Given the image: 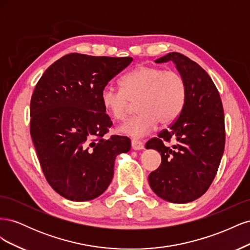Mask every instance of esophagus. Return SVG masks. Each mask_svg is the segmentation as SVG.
Here are the masks:
<instances>
[{
  "label": "esophagus",
  "mask_w": 250,
  "mask_h": 250,
  "mask_svg": "<svg viewBox=\"0 0 250 250\" xmlns=\"http://www.w3.org/2000/svg\"><path fill=\"white\" fill-rule=\"evenodd\" d=\"M131 147L134 150H142V149H144V144H143L142 141L132 140L131 141Z\"/></svg>",
  "instance_id": "34e87169"
}]
</instances>
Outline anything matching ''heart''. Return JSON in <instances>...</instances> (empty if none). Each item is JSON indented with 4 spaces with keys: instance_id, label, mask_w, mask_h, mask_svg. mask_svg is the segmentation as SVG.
I'll return each instance as SVG.
<instances>
[{
    "instance_id": "heart-1",
    "label": "heart",
    "mask_w": 250,
    "mask_h": 250,
    "mask_svg": "<svg viewBox=\"0 0 250 250\" xmlns=\"http://www.w3.org/2000/svg\"><path fill=\"white\" fill-rule=\"evenodd\" d=\"M122 88L112 85L101 90V104L115 121H122L137 103L139 112L120 126V131L141 138L152 131L157 123L168 126L175 122L187 100V83L179 72L142 64L121 80Z\"/></svg>"
}]
</instances>
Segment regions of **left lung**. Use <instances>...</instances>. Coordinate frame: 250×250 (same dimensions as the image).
Here are the masks:
<instances>
[{"label":"left lung","instance_id":"left-lung-1","mask_svg":"<svg viewBox=\"0 0 250 250\" xmlns=\"http://www.w3.org/2000/svg\"><path fill=\"white\" fill-rule=\"evenodd\" d=\"M168 62L175 63L186 80L187 100L169 129L146 143L147 149L162 156L149 185L164 200L188 203L206 193L216 176L225 145L224 112L216 85L198 63L177 52L155 60Z\"/></svg>","mask_w":250,"mask_h":250}]
</instances>
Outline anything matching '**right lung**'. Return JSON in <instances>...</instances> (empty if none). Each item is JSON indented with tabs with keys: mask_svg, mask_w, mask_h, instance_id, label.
<instances>
[{
	"mask_svg": "<svg viewBox=\"0 0 250 250\" xmlns=\"http://www.w3.org/2000/svg\"><path fill=\"white\" fill-rule=\"evenodd\" d=\"M131 57L67 54L42 74L30 103V133L49 185L72 201L97 198L108 188L117 155L130 140L104 139L112 125L101 90Z\"/></svg>",
	"mask_w": 250,
	"mask_h": 250,
	"instance_id": "obj_1",
	"label": "right lung"
}]
</instances>
